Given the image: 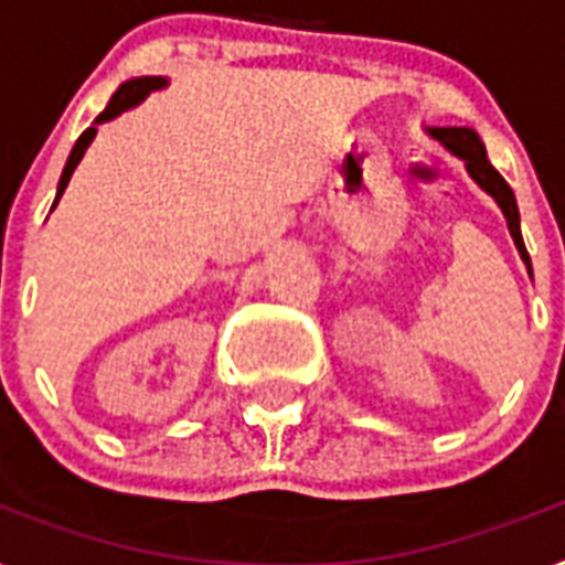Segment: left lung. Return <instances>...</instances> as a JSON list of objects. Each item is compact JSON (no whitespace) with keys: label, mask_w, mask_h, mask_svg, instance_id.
Listing matches in <instances>:
<instances>
[{"label":"left lung","mask_w":565,"mask_h":565,"mask_svg":"<svg viewBox=\"0 0 565 565\" xmlns=\"http://www.w3.org/2000/svg\"><path fill=\"white\" fill-rule=\"evenodd\" d=\"M429 136L441 141L449 153H456L458 159H465L467 173L473 177L476 185H479L481 191H488V194L497 200V205L502 209V214H505L508 220L513 243H516L522 260H525L531 269V258H529V252H525V243H522V232H520V209H516V196H513L511 185L502 179V173L490 164L488 150H484V145H481L479 132L470 130V127H429Z\"/></svg>","instance_id":"left-lung-1"}]
</instances>
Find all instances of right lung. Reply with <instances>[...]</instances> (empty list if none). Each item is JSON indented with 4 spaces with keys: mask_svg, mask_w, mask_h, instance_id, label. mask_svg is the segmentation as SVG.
I'll return each instance as SVG.
<instances>
[{
    "mask_svg": "<svg viewBox=\"0 0 565 565\" xmlns=\"http://www.w3.org/2000/svg\"><path fill=\"white\" fill-rule=\"evenodd\" d=\"M164 84H168L164 77H132V81H127V84L118 86L116 95L109 98L107 109H104V113H100V116L95 118V124H92V127H86V130L81 132V139L75 141V148H72V153H68L66 168H63V173H60V185H57V196H54V205L60 203V196H63V191H66L68 179H72V173H75L77 162L84 159L86 148H89L92 139H95V132H98V124H104V121H109V118L121 116L124 109H130V107H136V104H141V100L148 98L150 92L162 89ZM54 205H52V209H54Z\"/></svg>",
    "mask_w": 565,
    "mask_h": 565,
    "instance_id": "obj_1",
    "label": "right lung"
}]
</instances>
